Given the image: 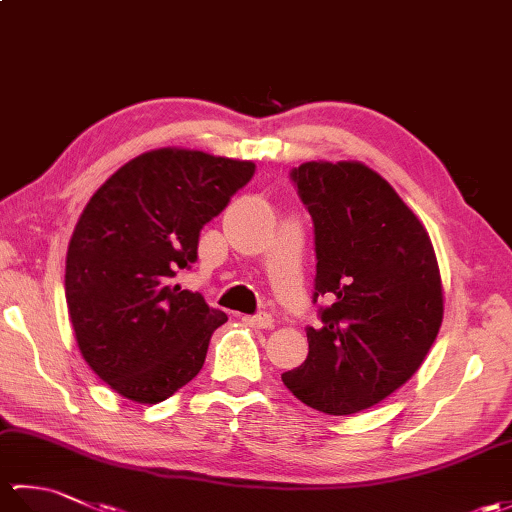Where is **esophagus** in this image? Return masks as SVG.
Returning <instances> with one entry per match:
<instances>
[{"label":"esophagus","mask_w":512,"mask_h":512,"mask_svg":"<svg viewBox=\"0 0 512 512\" xmlns=\"http://www.w3.org/2000/svg\"><path fill=\"white\" fill-rule=\"evenodd\" d=\"M244 321L250 323V325H255V328H262V330H266V328H270V325H273V317H270L268 312L250 314V317H244Z\"/></svg>","instance_id":"1"}]
</instances>
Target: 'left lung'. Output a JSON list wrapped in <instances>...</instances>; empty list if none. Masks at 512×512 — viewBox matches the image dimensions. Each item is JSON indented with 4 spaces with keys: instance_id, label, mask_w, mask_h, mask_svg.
I'll return each instance as SVG.
<instances>
[{
    "instance_id": "obj_1",
    "label": "left lung",
    "mask_w": 512,
    "mask_h": 512,
    "mask_svg": "<svg viewBox=\"0 0 512 512\" xmlns=\"http://www.w3.org/2000/svg\"><path fill=\"white\" fill-rule=\"evenodd\" d=\"M314 224V295L330 303L308 328V358L281 374L308 407L363 411L418 372L442 323V281L427 228L361 162L290 171Z\"/></svg>"
}]
</instances>
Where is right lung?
<instances>
[{
    "label": "right lung",
    "instance_id": "add662e5",
    "mask_svg": "<svg viewBox=\"0 0 512 512\" xmlns=\"http://www.w3.org/2000/svg\"><path fill=\"white\" fill-rule=\"evenodd\" d=\"M255 165L191 149L129 160L85 206L65 257V301L79 350L116 394L167 400L198 376L226 323L176 281L200 231L253 178Z\"/></svg>",
    "mask_w": 512,
    "mask_h": 512
}]
</instances>
